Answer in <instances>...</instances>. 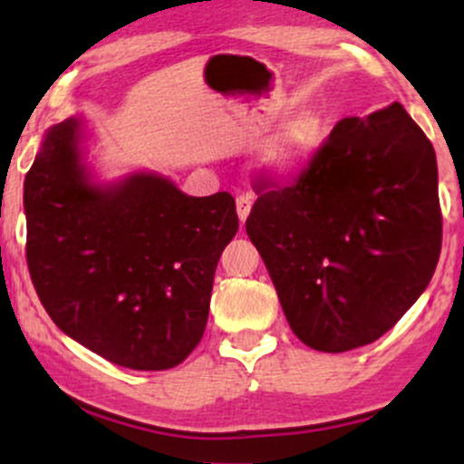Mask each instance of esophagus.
Instances as JSON below:
<instances>
[{"label":"esophagus","instance_id":"obj_1","mask_svg":"<svg viewBox=\"0 0 464 464\" xmlns=\"http://www.w3.org/2000/svg\"><path fill=\"white\" fill-rule=\"evenodd\" d=\"M236 205H237V216H239V222H246V218L250 214V207H253V196L250 194H239L236 198Z\"/></svg>","mask_w":464,"mask_h":464}]
</instances>
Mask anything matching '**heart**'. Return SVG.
<instances>
[{"instance_id": "1", "label": "heart", "mask_w": 464, "mask_h": 464, "mask_svg": "<svg viewBox=\"0 0 464 464\" xmlns=\"http://www.w3.org/2000/svg\"><path fill=\"white\" fill-rule=\"evenodd\" d=\"M324 140V124L314 111L287 120L266 143L262 163L276 177H295L305 169Z\"/></svg>"}]
</instances>
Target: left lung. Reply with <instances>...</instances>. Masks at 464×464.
I'll list each match as a JSON object with an SVG mask.
<instances>
[{
  "instance_id": "8db88e82",
  "label": "left lung",
  "mask_w": 464,
  "mask_h": 464,
  "mask_svg": "<svg viewBox=\"0 0 464 464\" xmlns=\"http://www.w3.org/2000/svg\"><path fill=\"white\" fill-rule=\"evenodd\" d=\"M253 189L246 233L307 347L375 343L432 279L443 242L436 154L399 102L344 117L290 185L259 172Z\"/></svg>"
}]
</instances>
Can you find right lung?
Returning <instances> with one entry per match:
<instances>
[{"mask_svg":"<svg viewBox=\"0 0 464 464\" xmlns=\"http://www.w3.org/2000/svg\"><path fill=\"white\" fill-rule=\"evenodd\" d=\"M78 141L73 117L52 126L25 174L32 284L82 347L126 369H172L205 334L218 259L239 227L236 198H196L146 172L102 188Z\"/></svg>","mask_w":464,"mask_h":464,"instance_id":"right-lung-1","label":"right lung"}]
</instances>
